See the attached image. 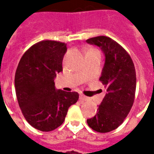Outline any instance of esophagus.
Listing matches in <instances>:
<instances>
[{"label":"esophagus","instance_id":"esophagus-1","mask_svg":"<svg viewBox=\"0 0 154 154\" xmlns=\"http://www.w3.org/2000/svg\"><path fill=\"white\" fill-rule=\"evenodd\" d=\"M79 99H80V100H82V101H87V100H89V99H88V97H85V96H83V95H80Z\"/></svg>","mask_w":154,"mask_h":154}]
</instances>
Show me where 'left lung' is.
<instances>
[{
	"label": "left lung",
	"mask_w": 154,
	"mask_h": 154,
	"mask_svg": "<svg viewBox=\"0 0 154 154\" xmlns=\"http://www.w3.org/2000/svg\"><path fill=\"white\" fill-rule=\"evenodd\" d=\"M86 42L100 48L105 55L100 81L106 88L97 115L87 122L97 132H110L122 124L134 104L135 68L129 54L109 37L98 36Z\"/></svg>",
	"instance_id": "obj_1"
}]
</instances>
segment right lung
I'll use <instances>...</instances> for the list:
<instances>
[{
  "mask_svg": "<svg viewBox=\"0 0 154 154\" xmlns=\"http://www.w3.org/2000/svg\"><path fill=\"white\" fill-rule=\"evenodd\" d=\"M67 44L44 40L22 56L16 69L15 87L25 119L35 129L48 132L63 123L68 108L77 101V92L57 90L54 78L63 71Z\"/></svg>",
  "mask_w": 154,
  "mask_h": 154,
  "instance_id": "right-lung-1",
  "label": "right lung"
}]
</instances>
